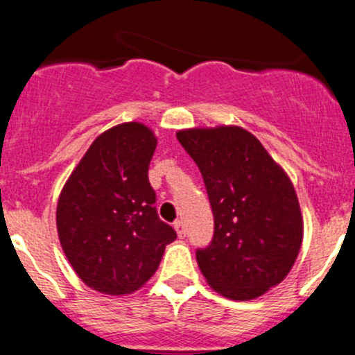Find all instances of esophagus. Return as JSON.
Segmentation results:
<instances>
[{"mask_svg":"<svg viewBox=\"0 0 355 355\" xmlns=\"http://www.w3.org/2000/svg\"><path fill=\"white\" fill-rule=\"evenodd\" d=\"M175 230H177V235L180 239H184L185 235H187V230H185V225H184V221H182V220L175 221Z\"/></svg>","mask_w":355,"mask_h":355,"instance_id":"1","label":"esophagus"}]
</instances>
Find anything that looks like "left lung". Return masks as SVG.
I'll list each match as a JSON object with an SVG mask.
<instances>
[{
	"label": "left lung",
	"instance_id": "obj_1",
	"mask_svg": "<svg viewBox=\"0 0 355 355\" xmlns=\"http://www.w3.org/2000/svg\"><path fill=\"white\" fill-rule=\"evenodd\" d=\"M177 139L199 166L214 216V235L196 257L211 288L250 300L292 270L304 223L284 168L245 128L223 125L178 130Z\"/></svg>",
	"mask_w": 355,
	"mask_h": 355
}]
</instances>
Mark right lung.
Masks as SVG:
<instances>
[{"instance_id":"1","label":"right lung","mask_w":355,"mask_h":355,"mask_svg":"<svg viewBox=\"0 0 355 355\" xmlns=\"http://www.w3.org/2000/svg\"><path fill=\"white\" fill-rule=\"evenodd\" d=\"M155 132L139 121L103 132L60 194L56 227L67 259L87 287L123 295L156 273L177 239L156 213L148 178Z\"/></svg>"}]
</instances>
